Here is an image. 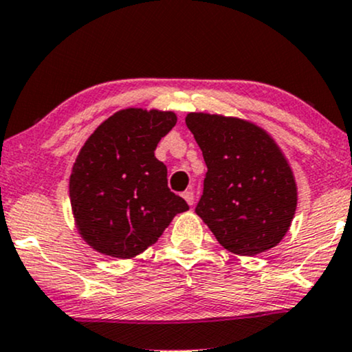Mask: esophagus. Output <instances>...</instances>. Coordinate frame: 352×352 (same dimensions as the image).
<instances>
[{
    "label": "esophagus",
    "mask_w": 352,
    "mask_h": 352,
    "mask_svg": "<svg viewBox=\"0 0 352 352\" xmlns=\"http://www.w3.org/2000/svg\"><path fill=\"white\" fill-rule=\"evenodd\" d=\"M183 197H184V201L188 202L189 206H192V202H194V192H192V191H186V192H183Z\"/></svg>",
    "instance_id": "34e87169"
}]
</instances>
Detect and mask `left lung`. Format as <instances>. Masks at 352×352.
Returning <instances> with one entry per match:
<instances>
[{
    "mask_svg": "<svg viewBox=\"0 0 352 352\" xmlns=\"http://www.w3.org/2000/svg\"><path fill=\"white\" fill-rule=\"evenodd\" d=\"M208 173L196 214L235 255L278 245L298 202L295 176L275 140L249 120L192 111L186 117Z\"/></svg>",
    "mask_w": 352,
    "mask_h": 352,
    "instance_id": "obj_1",
    "label": "left lung"
}]
</instances>
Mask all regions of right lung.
<instances>
[{"label": "right lung", "instance_id": "obj_1", "mask_svg": "<svg viewBox=\"0 0 352 352\" xmlns=\"http://www.w3.org/2000/svg\"><path fill=\"white\" fill-rule=\"evenodd\" d=\"M176 122L175 111L123 109L80 148L69 196L78 234L94 250L133 258L158 241L176 214L189 209L169 191L168 169L155 156Z\"/></svg>", "mask_w": 352, "mask_h": 352}]
</instances>
